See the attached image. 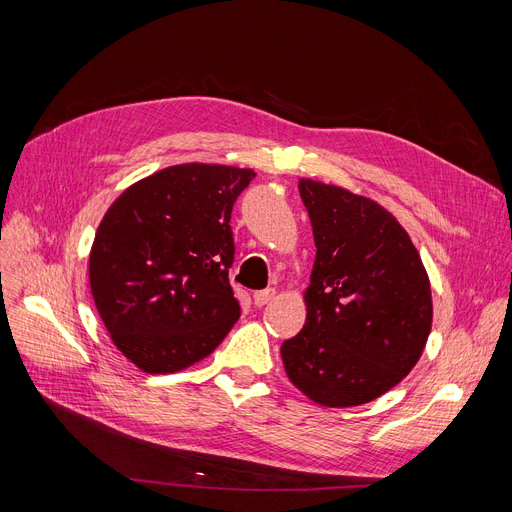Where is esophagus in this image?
I'll use <instances>...</instances> for the list:
<instances>
[{"instance_id":"obj_1","label":"esophagus","mask_w":512,"mask_h":512,"mask_svg":"<svg viewBox=\"0 0 512 512\" xmlns=\"http://www.w3.org/2000/svg\"><path fill=\"white\" fill-rule=\"evenodd\" d=\"M273 298H275V289L273 287H266V289L256 291V294H254V304L256 306H264V304H269Z\"/></svg>"}]
</instances>
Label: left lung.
<instances>
[{"label": "left lung", "mask_w": 512, "mask_h": 512, "mask_svg": "<svg viewBox=\"0 0 512 512\" xmlns=\"http://www.w3.org/2000/svg\"><path fill=\"white\" fill-rule=\"evenodd\" d=\"M316 258L306 323L281 344L285 373L325 406L367 404L415 367L431 331V287L408 233L373 200L300 181Z\"/></svg>", "instance_id": "obj_1"}]
</instances>
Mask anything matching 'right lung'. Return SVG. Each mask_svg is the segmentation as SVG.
Returning a JSON list of instances; mask_svg holds the SVG:
<instances>
[{"label":"right lung","mask_w":512,"mask_h":512,"mask_svg":"<svg viewBox=\"0 0 512 512\" xmlns=\"http://www.w3.org/2000/svg\"><path fill=\"white\" fill-rule=\"evenodd\" d=\"M254 177L170 166L106 212L89 256L91 294L112 342L141 371L175 373L206 358L239 319L231 212Z\"/></svg>","instance_id":"obj_1"}]
</instances>
